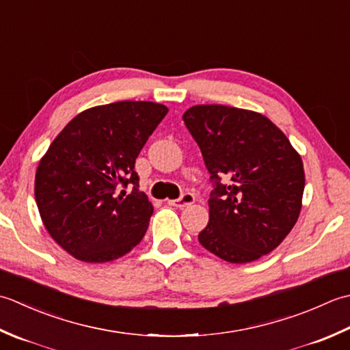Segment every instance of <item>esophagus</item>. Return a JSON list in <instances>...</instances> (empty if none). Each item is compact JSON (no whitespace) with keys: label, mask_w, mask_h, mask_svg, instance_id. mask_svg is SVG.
Masks as SVG:
<instances>
[{"label":"esophagus","mask_w":350,"mask_h":350,"mask_svg":"<svg viewBox=\"0 0 350 350\" xmlns=\"http://www.w3.org/2000/svg\"><path fill=\"white\" fill-rule=\"evenodd\" d=\"M193 202H195V195L190 193V191H185V193H183L178 199H170L169 205L178 206V208H183V206L191 205Z\"/></svg>","instance_id":"1"}]
</instances>
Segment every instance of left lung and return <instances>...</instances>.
<instances>
[{
  "label": "left lung",
  "mask_w": 350,
  "mask_h": 350,
  "mask_svg": "<svg viewBox=\"0 0 350 350\" xmlns=\"http://www.w3.org/2000/svg\"><path fill=\"white\" fill-rule=\"evenodd\" d=\"M183 120L213 184L199 243L240 265L272 252L302 205L304 165L290 140L266 116L235 107L195 105Z\"/></svg>",
  "instance_id": "8db88e82"
}]
</instances>
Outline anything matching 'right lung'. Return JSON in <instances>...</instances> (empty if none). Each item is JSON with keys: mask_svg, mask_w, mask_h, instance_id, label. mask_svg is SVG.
Listing matches in <instances>:
<instances>
[{"mask_svg": "<svg viewBox=\"0 0 350 350\" xmlns=\"http://www.w3.org/2000/svg\"><path fill=\"white\" fill-rule=\"evenodd\" d=\"M166 113L149 101L94 107L70 120L40 160L34 196L42 222L77 260L113 261L144 239L154 206L134 165Z\"/></svg>", "mask_w": 350, "mask_h": 350, "instance_id": "add662e5", "label": "right lung"}]
</instances>
